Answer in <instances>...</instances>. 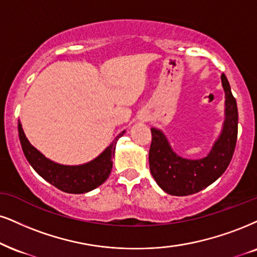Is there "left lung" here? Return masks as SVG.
Wrapping results in <instances>:
<instances>
[{
  "instance_id": "8db88e82",
  "label": "left lung",
  "mask_w": 257,
  "mask_h": 257,
  "mask_svg": "<svg viewBox=\"0 0 257 257\" xmlns=\"http://www.w3.org/2000/svg\"><path fill=\"white\" fill-rule=\"evenodd\" d=\"M225 90V121L211 153L201 160H186L174 153L160 130L151 128L149 164L157 185L168 194L183 196L200 192L223 175L233 156L238 132V110L226 76L221 74Z\"/></svg>"
}]
</instances>
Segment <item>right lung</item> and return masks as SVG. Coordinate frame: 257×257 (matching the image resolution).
Segmentation results:
<instances>
[{
    "label": "right lung",
    "instance_id": "add662e5",
    "mask_svg": "<svg viewBox=\"0 0 257 257\" xmlns=\"http://www.w3.org/2000/svg\"><path fill=\"white\" fill-rule=\"evenodd\" d=\"M18 130L22 151L32 168L52 186L72 194L87 193L106 181L112 170V158L114 157L116 142L125 134V131H122L114 139L113 143L91 162L82 166H62L50 161L36 148L32 147L24 134L20 121L18 123Z\"/></svg>",
    "mask_w": 257,
    "mask_h": 257
}]
</instances>
